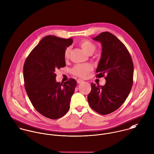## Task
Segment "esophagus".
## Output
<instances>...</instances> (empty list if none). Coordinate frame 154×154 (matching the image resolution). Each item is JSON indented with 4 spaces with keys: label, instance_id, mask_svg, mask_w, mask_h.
<instances>
[{
    "label": "esophagus",
    "instance_id": "esophagus-1",
    "mask_svg": "<svg viewBox=\"0 0 154 154\" xmlns=\"http://www.w3.org/2000/svg\"><path fill=\"white\" fill-rule=\"evenodd\" d=\"M84 81L83 80H82V79H77V82L79 83V84H80V83H83Z\"/></svg>",
    "mask_w": 154,
    "mask_h": 154
}]
</instances>
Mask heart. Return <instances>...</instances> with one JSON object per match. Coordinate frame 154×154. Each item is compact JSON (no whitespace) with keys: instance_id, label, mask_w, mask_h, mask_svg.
<instances>
[{"instance_id":"heart-1","label":"heart","mask_w":154,"mask_h":154,"mask_svg":"<svg viewBox=\"0 0 154 154\" xmlns=\"http://www.w3.org/2000/svg\"><path fill=\"white\" fill-rule=\"evenodd\" d=\"M80 47L88 54H92L96 50V46L88 40H83L80 43ZM71 51L70 47H67L63 52L65 59H68ZM93 69L92 65L90 63H78L71 69V72L80 77H86Z\"/></svg>"}]
</instances>
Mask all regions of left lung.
<instances>
[{
	"label": "left lung",
	"mask_w": 154,
	"mask_h": 154,
	"mask_svg": "<svg viewBox=\"0 0 154 154\" xmlns=\"http://www.w3.org/2000/svg\"><path fill=\"white\" fill-rule=\"evenodd\" d=\"M93 39L102 46L96 77L105 76L106 83L102 86L92 83L88 100L94 111L106 115L119 109L128 96L133 83V63L125 46L112 33L102 32Z\"/></svg>",
	"instance_id": "1"
}]
</instances>
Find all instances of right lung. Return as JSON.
Masks as SVG:
<instances>
[{
    "label": "right lung",
    "mask_w": 154,
    "mask_h": 154,
    "mask_svg": "<svg viewBox=\"0 0 154 154\" xmlns=\"http://www.w3.org/2000/svg\"><path fill=\"white\" fill-rule=\"evenodd\" d=\"M72 41V38L45 36L31 51L24 64V86L31 103L37 111L50 119H60L68 111L77 86L73 79L63 83L55 80V71L65 66L64 51Z\"/></svg>",
    "instance_id": "right-lung-1"
}]
</instances>
